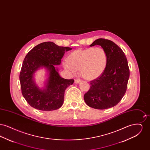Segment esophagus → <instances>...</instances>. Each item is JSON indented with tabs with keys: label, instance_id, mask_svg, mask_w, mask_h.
Instances as JSON below:
<instances>
[{
	"label": "esophagus",
	"instance_id": "34e87169",
	"mask_svg": "<svg viewBox=\"0 0 150 150\" xmlns=\"http://www.w3.org/2000/svg\"><path fill=\"white\" fill-rule=\"evenodd\" d=\"M81 80L80 79H75V84H79V83H80V82H81Z\"/></svg>",
	"mask_w": 150,
	"mask_h": 150
}]
</instances>
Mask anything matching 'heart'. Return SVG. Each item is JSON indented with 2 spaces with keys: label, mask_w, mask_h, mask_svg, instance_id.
Here are the masks:
<instances>
[{
  "label": "heart",
  "mask_w": 150,
  "mask_h": 150,
  "mask_svg": "<svg viewBox=\"0 0 150 150\" xmlns=\"http://www.w3.org/2000/svg\"><path fill=\"white\" fill-rule=\"evenodd\" d=\"M107 63V53L103 48L91 47L74 50L62 64L64 69L70 74H76L79 70L81 77L92 80L103 74Z\"/></svg>",
  "instance_id": "obj_1"
}]
</instances>
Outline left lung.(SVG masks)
Returning <instances> with one entry per match:
<instances>
[{
    "label": "left lung",
    "instance_id": "left-lung-1",
    "mask_svg": "<svg viewBox=\"0 0 150 150\" xmlns=\"http://www.w3.org/2000/svg\"><path fill=\"white\" fill-rule=\"evenodd\" d=\"M96 45L106 51L107 66L100 77L91 81L90 89L84 94V99L88 106L105 110L116 106L124 97L129 78V69L124 53L115 43L100 38L90 47Z\"/></svg>",
    "mask_w": 150,
    "mask_h": 150
}]
</instances>
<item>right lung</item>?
<instances>
[{
  "instance_id": "add662e5",
  "label": "right lung",
  "mask_w": 150,
  "mask_h": 150,
  "mask_svg": "<svg viewBox=\"0 0 150 150\" xmlns=\"http://www.w3.org/2000/svg\"><path fill=\"white\" fill-rule=\"evenodd\" d=\"M71 48L60 47L47 42L34 47L25 58L20 74L22 94L29 105L42 111L59 108L64 101V91L72 85L73 79H65L55 65H59L64 53ZM47 71V78L42 88L35 83V74L40 68Z\"/></svg>"
}]
</instances>
